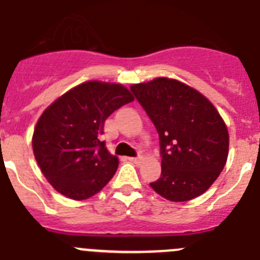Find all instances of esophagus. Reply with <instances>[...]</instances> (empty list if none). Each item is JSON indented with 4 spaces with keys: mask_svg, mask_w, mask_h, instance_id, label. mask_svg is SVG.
I'll use <instances>...</instances> for the list:
<instances>
[{
    "mask_svg": "<svg viewBox=\"0 0 260 260\" xmlns=\"http://www.w3.org/2000/svg\"><path fill=\"white\" fill-rule=\"evenodd\" d=\"M128 161H132V162H134V164H140V161H142V156L128 157Z\"/></svg>",
    "mask_w": 260,
    "mask_h": 260,
    "instance_id": "esophagus-1",
    "label": "esophagus"
}]
</instances>
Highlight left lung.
<instances>
[{
	"mask_svg": "<svg viewBox=\"0 0 260 260\" xmlns=\"http://www.w3.org/2000/svg\"><path fill=\"white\" fill-rule=\"evenodd\" d=\"M130 90L158 133L161 177L149 185L173 202L204 193L222 173L230 146L227 126L215 107L171 78L137 83Z\"/></svg>",
	"mask_w": 260,
	"mask_h": 260,
	"instance_id": "left-lung-1",
	"label": "left lung"
}]
</instances>
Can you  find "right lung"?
I'll return each mask as SVG.
<instances>
[{"label":"right lung","mask_w":260,"mask_h":260,"mask_svg":"<svg viewBox=\"0 0 260 260\" xmlns=\"http://www.w3.org/2000/svg\"><path fill=\"white\" fill-rule=\"evenodd\" d=\"M133 101L132 92L122 85L89 81L45 109L33 133V153L59 193L86 200L112 179L118 158L102 140L104 122Z\"/></svg>","instance_id":"obj_1"}]
</instances>
